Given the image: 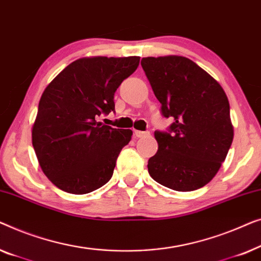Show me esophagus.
Listing matches in <instances>:
<instances>
[{
	"label": "esophagus",
	"mask_w": 261,
	"mask_h": 261,
	"mask_svg": "<svg viewBox=\"0 0 261 261\" xmlns=\"http://www.w3.org/2000/svg\"><path fill=\"white\" fill-rule=\"evenodd\" d=\"M149 135H150L149 131H135V136L137 138H144Z\"/></svg>",
	"instance_id": "obj_1"
}]
</instances>
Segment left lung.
<instances>
[{
  "instance_id": "left-lung-1",
  "label": "left lung",
  "mask_w": 261,
  "mask_h": 261,
  "mask_svg": "<svg viewBox=\"0 0 261 261\" xmlns=\"http://www.w3.org/2000/svg\"><path fill=\"white\" fill-rule=\"evenodd\" d=\"M141 65L162 115L174 119L168 132L155 131L159 150L149 160V174L177 192L202 188L232 145L228 98L221 85L188 58L148 57Z\"/></svg>"
}]
</instances>
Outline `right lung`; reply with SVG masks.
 I'll return each instance as SVG.
<instances>
[{"label": "right lung", "mask_w": 261, "mask_h": 261, "mask_svg": "<svg viewBox=\"0 0 261 261\" xmlns=\"http://www.w3.org/2000/svg\"><path fill=\"white\" fill-rule=\"evenodd\" d=\"M138 65L139 57L82 58L43 91L32 143L43 174L59 189L83 195L112 177L132 131L104 125L98 117L115 111V92Z\"/></svg>", "instance_id": "right-lung-1"}]
</instances>
